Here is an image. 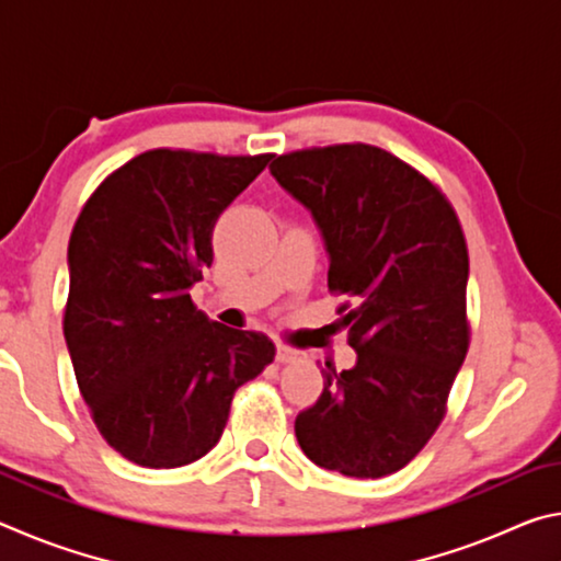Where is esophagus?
I'll list each match as a JSON object with an SVG mask.
<instances>
[{"label": "esophagus", "instance_id": "34e87169", "mask_svg": "<svg viewBox=\"0 0 561 561\" xmlns=\"http://www.w3.org/2000/svg\"><path fill=\"white\" fill-rule=\"evenodd\" d=\"M301 354L297 348H289V346H284V344H277V360L279 364H291V360H297Z\"/></svg>", "mask_w": 561, "mask_h": 561}]
</instances>
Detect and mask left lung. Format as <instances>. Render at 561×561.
<instances>
[{"mask_svg": "<svg viewBox=\"0 0 561 561\" xmlns=\"http://www.w3.org/2000/svg\"><path fill=\"white\" fill-rule=\"evenodd\" d=\"M272 175L314 217L329 252V291L356 366L327 364L324 391L294 433L319 468L383 478L405 468L445 415L470 344L468 244L428 178L376 146L294 150Z\"/></svg>", "mask_w": 561, "mask_h": 561, "instance_id": "obj_1", "label": "left lung"}]
</instances>
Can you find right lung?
Listing matches in <instances>:
<instances>
[{
    "instance_id": "obj_1",
    "label": "right lung",
    "mask_w": 561,
    "mask_h": 561,
    "mask_svg": "<svg viewBox=\"0 0 561 561\" xmlns=\"http://www.w3.org/2000/svg\"><path fill=\"white\" fill-rule=\"evenodd\" d=\"M270 158L146 150L103 180L73 225L66 346L99 433L130 462L201 460L237 388L274 360L267 336L217 324L190 299L213 264L217 217Z\"/></svg>"
}]
</instances>
